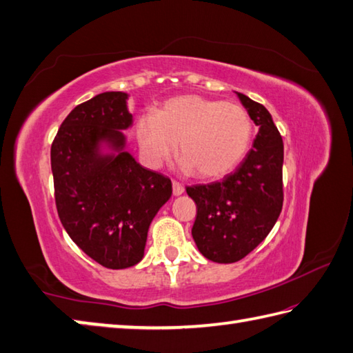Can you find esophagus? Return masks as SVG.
Returning a JSON list of instances; mask_svg holds the SVG:
<instances>
[{
	"label": "esophagus",
	"mask_w": 353,
	"mask_h": 353,
	"mask_svg": "<svg viewBox=\"0 0 353 353\" xmlns=\"http://www.w3.org/2000/svg\"><path fill=\"white\" fill-rule=\"evenodd\" d=\"M183 191H185V188H183L182 183L172 181V194H174V196H181Z\"/></svg>",
	"instance_id": "obj_1"
}]
</instances>
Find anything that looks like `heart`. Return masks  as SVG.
Here are the masks:
<instances>
[{
    "label": "heart",
    "mask_w": 353,
    "mask_h": 353,
    "mask_svg": "<svg viewBox=\"0 0 353 353\" xmlns=\"http://www.w3.org/2000/svg\"><path fill=\"white\" fill-rule=\"evenodd\" d=\"M254 127L237 103L186 94L163 103L154 116L137 123V142L143 159L154 168L177 153L183 168L200 179L222 177L243 161Z\"/></svg>",
    "instance_id": "b5f03b06"
}]
</instances>
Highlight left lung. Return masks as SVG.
<instances>
[{"instance_id":"1","label":"left lung","mask_w":353,"mask_h":353,"mask_svg":"<svg viewBox=\"0 0 353 353\" xmlns=\"http://www.w3.org/2000/svg\"><path fill=\"white\" fill-rule=\"evenodd\" d=\"M259 125L252 148L222 181L186 186L197 205L192 239L216 263H234L254 251L274 228L283 208V139L271 113L237 93Z\"/></svg>"}]
</instances>
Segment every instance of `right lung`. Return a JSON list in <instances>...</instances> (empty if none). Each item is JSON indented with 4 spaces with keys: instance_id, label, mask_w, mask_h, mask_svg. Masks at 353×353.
<instances>
[{
    "instance_id": "obj_1",
    "label": "right lung",
    "mask_w": 353,
    "mask_h": 353,
    "mask_svg": "<svg viewBox=\"0 0 353 353\" xmlns=\"http://www.w3.org/2000/svg\"><path fill=\"white\" fill-rule=\"evenodd\" d=\"M128 94L105 92L76 105L54 136L50 162L62 226L90 259L108 269L139 263L151 220L171 197V181L123 151L133 114ZM107 141L117 155L102 157Z\"/></svg>"
}]
</instances>
